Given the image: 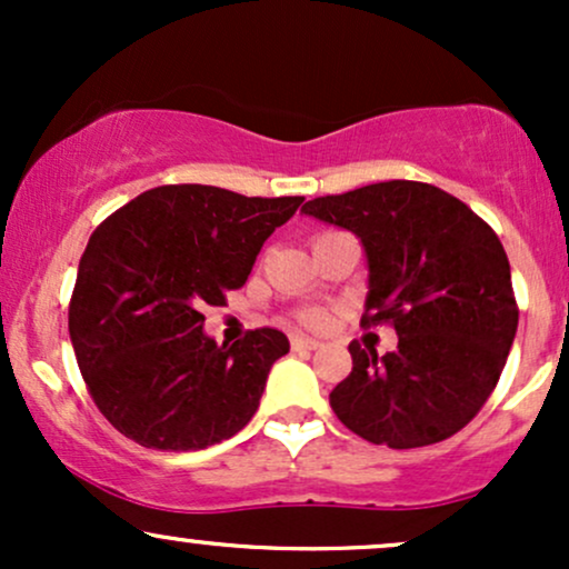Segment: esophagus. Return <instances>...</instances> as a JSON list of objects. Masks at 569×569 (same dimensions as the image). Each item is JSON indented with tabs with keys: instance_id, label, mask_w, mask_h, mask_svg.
Returning a JSON list of instances; mask_svg holds the SVG:
<instances>
[{
	"instance_id": "34e87169",
	"label": "esophagus",
	"mask_w": 569,
	"mask_h": 569,
	"mask_svg": "<svg viewBox=\"0 0 569 569\" xmlns=\"http://www.w3.org/2000/svg\"><path fill=\"white\" fill-rule=\"evenodd\" d=\"M291 348L293 350H316V348H321V342H318V339H310V337H293Z\"/></svg>"
}]
</instances>
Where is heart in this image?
<instances>
[{"mask_svg":"<svg viewBox=\"0 0 569 569\" xmlns=\"http://www.w3.org/2000/svg\"><path fill=\"white\" fill-rule=\"evenodd\" d=\"M302 321L307 326H323L326 323V312L318 310V307H312V310H305L302 312Z\"/></svg>","mask_w":569,"mask_h":569,"instance_id":"heart-1","label":"heart"}]
</instances>
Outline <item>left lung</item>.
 <instances>
[{"instance_id": "8db88e82", "label": "left lung", "mask_w": 569, "mask_h": 569, "mask_svg": "<svg viewBox=\"0 0 569 569\" xmlns=\"http://www.w3.org/2000/svg\"><path fill=\"white\" fill-rule=\"evenodd\" d=\"M302 213L361 240V323L388 321L398 335L385 356L350 342L352 371L329 396L342 426L390 449L466 428L498 385L519 326L492 227L443 189L401 179L316 198Z\"/></svg>"}]
</instances>
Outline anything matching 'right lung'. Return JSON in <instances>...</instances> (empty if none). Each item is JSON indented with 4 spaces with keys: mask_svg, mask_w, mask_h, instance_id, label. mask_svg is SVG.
Instances as JSON below:
<instances>
[{
    "mask_svg": "<svg viewBox=\"0 0 569 569\" xmlns=\"http://www.w3.org/2000/svg\"><path fill=\"white\" fill-rule=\"evenodd\" d=\"M302 200L168 184L90 234L69 337L96 407L122 436L194 452L248 426L289 339L257 329L227 348L202 331L200 310L246 283L264 240Z\"/></svg>",
    "mask_w": 569,
    "mask_h": 569,
    "instance_id": "obj_1",
    "label": "right lung"
}]
</instances>
